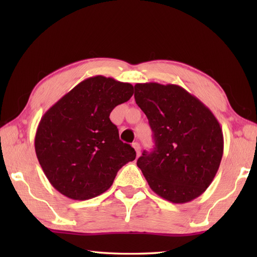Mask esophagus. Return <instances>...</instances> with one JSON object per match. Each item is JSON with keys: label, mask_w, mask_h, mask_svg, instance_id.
<instances>
[{"label": "esophagus", "mask_w": 257, "mask_h": 257, "mask_svg": "<svg viewBox=\"0 0 257 257\" xmlns=\"http://www.w3.org/2000/svg\"><path fill=\"white\" fill-rule=\"evenodd\" d=\"M133 147H134L135 150H136V154H137V156L139 157V156H140V151H141L140 145H139L138 143H134V144H133Z\"/></svg>", "instance_id": "obj_1"}]
</instances>
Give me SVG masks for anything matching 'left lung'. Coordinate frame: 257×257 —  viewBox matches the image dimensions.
Masks as SVG:
<instances>
[{
	"instance_id": "left-lung-1",
	"label": "left lung",
	"mask_w": 257,
	"mask_h": 257,
	"mask_svg": "<svg viewBox=\"0 0 257 257\" xmlns=\"http://www.w3.org/2000/svg\"><path fill=\"white\" fill-rule=\"evenodd\" d=\"M135 99L154 133V150H145L137 161L149 187L172 203L198 198L222 160L224 141L217 119L178 85L136 84Z\"/></svg>"
}]
</instances>
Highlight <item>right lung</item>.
<instances>
[{
  "instance_id": "1",
  "label": "right lung",
  "mask_w": 257,
  "mask_h": 257,
  "mask_svg": "<svg viewBox=\"0 0 257 257\" xmlns=\"http://www.w3.org/2000/svg\"><path fill=\"white\" fill-rule=\"evenodd\" d=\"M134 95V86L94 76L81 81L42 117L35 152L46 178L58 192L88 200L111 187L118 170L136 159L119 139L109 114Z\"/></svg>"
}]
</instances>
